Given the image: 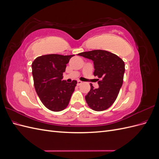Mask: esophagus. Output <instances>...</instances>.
<instances>
[{"label": "esophagus", "mask_w": 159, "mask_h": 159, "mask_svg": "<svg viewBox=\"0 0 159 159\" xmlns=\"http://www.w3.org/2000/svg\"><path fill=\"white\" fill-rule=\"evenodd\" d=\"M81 84H82V81H80V80H78V84H78V85H81Z\"/></svg>", "instance_id": "34e87169"}]
</instances>
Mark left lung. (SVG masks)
<instances>
[{
  "mask_svg": "<svg viewBox=\"0 0 159 159\" xmlns=\"http://www.w3.org/2000/svg\"><path fill=\"white\" fill-rule=\"evenodd\" d=\"M78 55L93 60V75L99 78V88L95 89L90 84L91 89L85 95L88 106L96 111L108 109L116 100L123 85L125 70L124 61L117 55L106 50H95L81 52Z\"/></svg>",
  "mask_w": 159,
  "mask_h": 159,
  "instance_id": "left-lung-1",
  "label": "left lung"
}]
</instances>
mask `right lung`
Listing matches in <instances>:
<instances>
[{"instance_id": "add662e5", "label": "right lung", "mask_w": 159, "mask_h": 159, "mask_svg": "<svg viewBox=\"0 0 159 159\" xmlns=\"http://www.w3.org/2000/svg\"><path fill=\"white\" fill-rule=\"evenodd\" d=\"M74 55L48 54L36 57L32 64L34 85L44 106L52 111H61L68 106L77 81L62 80L66 64Z\"/></svg>"}]
</instances>
